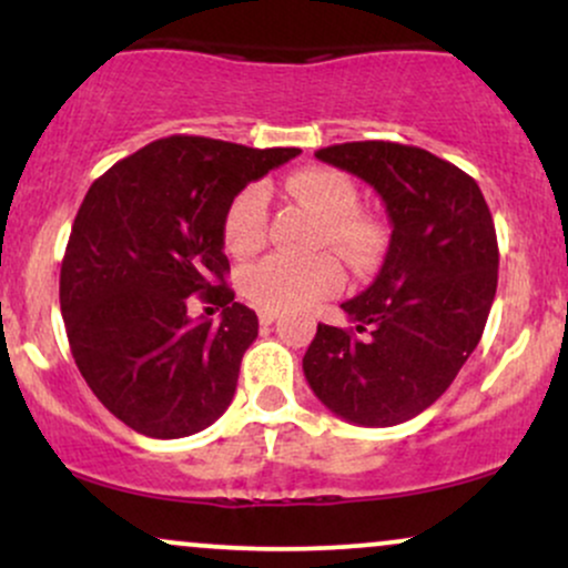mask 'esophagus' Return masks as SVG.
I'll list each match as a JSON object with an SVG mask.
<instances>
[{
  "mask_svg": "<svg viewBox=\"0 0 568 568\" xmlns=\"http://www.w3.org/2000/svg\"><path fill=\"white\" fill-rule=\"evenodd\" d=\"M280 317V312L277 310H258V321H262V325H272Z\"/></svg>",
  "mask_w": 568,
  "mask_h": 568,
  "instance_id": "1",
  "label": "esophagus"
}]
</instances>
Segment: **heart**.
<instances>
[{
    "instance_id": "heart-1",
    "label": "heart",
    "mask_w": 568,
    "mask_h": 568,
    "mask_svg": "<svg viewBox=\"0 0 568 568\" xmlns=\"http://www.w3.org/2000/svg\"><path fill=\"white\" fill-rule=\"evenodd\" d=\"M288 197L304 202L317 213L321 243L336 247L347 262L368 266L382 251V230L355 213L357 189L334 168H304L283 181ZM266 197L258 186H245L232 200L224 219V243L232 256H251L264 245ZM344 270L331 253L283 256L272 253L243 272V293L266 310H302L317 298L342 288Z\"/></svg>"
}]
</instances>
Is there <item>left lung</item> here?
<instances>
[{
	"label": "left lung",
	"mask_w": 568,
	"mask_h": 568,
	"mask_svg": "<svg viewBox=\"0 0 568 568\" xmlns=\"http://www.w3.org/2000/svg\"><path fill=\"white\" fill-rule=\"evenodd\" d=\"M315 158L374 186L393 234L374 283L342 304L352 328L317 325L304 376L352 425H400L446 393L484 336L499 270L494 219L470 175L425 149L352 141Z\"/></svg>",
	"instance_id": "obj_1"
}]
</instances>
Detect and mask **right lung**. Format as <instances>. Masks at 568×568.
<instances>
[{
	"instance_id": "add662e5",
	"label": "right lung",
	"mask_w": 568,
	"mask_h": 568,
	"mask_svg": "<svg viewBox=\"0 0 568 568\" xmlns=\"http://www.w3.org/2000/svg\"><path fill=\"white\" fill-rule=\"evenodd\" d=\"M296 154L171 135L84 194L61 264V315L88 387L135 433L186 438L230 408L258 317L224 283V219L251 181ZM194 292L222 306L219 324L187 317Z\"/></svg>"
}]
</instances>
